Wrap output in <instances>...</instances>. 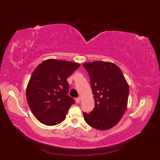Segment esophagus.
<instances>
[{"label": "esophagus", "mask_w": 160, "mask_h": 160, "mask_svg": "<svg viewBox=\"0 0 160 160\" xmlns=\"http://www.w3.org/2000/svg\"><path fill=\"white\" fill-rule=\"evenodd\" d=\"M75 101H76L77 103H79L81 102V98H76Z\"/></svg>", "instance_id": "obj_1"}]
</instances>
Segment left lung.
Returning a JSON list of instances; mask_svg holds the SVG:
<instances>
[{
	"label": "left lung",
	"mask_w": 160,
	"mask_h": 160,
	"mask_svg": "<svg viewBox=\"0 0 160 160\" xmlns=\"http://www.w3.org/2000/svg\"><path fill=\"white\" fill-rule=\"evenodd\" d=\"M90 77L95 108L83 113L89 125L98 130L113 128L128 107L129 88L119 67L111 62L93 61L83 65Z\"/></svg>",
	"instance_id": "obj_1"
}]
</instances>
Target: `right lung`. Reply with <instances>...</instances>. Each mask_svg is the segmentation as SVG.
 <instances>
[{"mask_svg": "<svg viewBox=\"0 0 160 160\" xmlns=\"http://www.w3.org/2000/svg\"><path fill=\"white\" fill-rule=\"evenodd\" d=\"M79 67L78 62L50 59L32 72L27 87V100L32 113L42 124L52 126L65 119L75 103L67 95V79Z\"/></svg>", "mask_w": 160, "mask_h": 160, "instance_id": "obj_1", "label": "right lung"}]
</instances>
